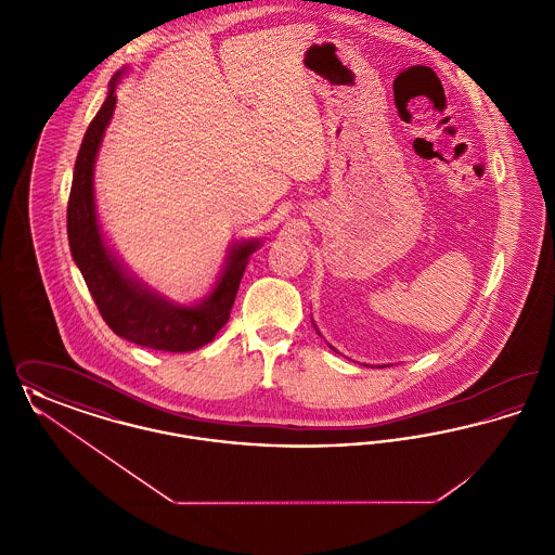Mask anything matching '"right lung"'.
Instances as JSON below:
<instances>
[{"label":"right lung","mask_w":555,"mask_h":555,"mask_svg":"<svg viewBox=\"0 0 555 555\" xmlns=\"http://www.w3.org/2000/svg\"><path fill=\"white\" fill-rule=\"evenodd\" d=\"M122 73L125 70L116 73L109 80L106 102L87 127L80 143L66 211L70 254L100 314L118 337L159 351H193L210 344L216 333L229 322L241 276L260 241H243L233 245L216 287L195 306L168 301L139 283L116 260L98 222L93 168L116 107V85Z\"/></svg>","instance_id":"right-lung-1"}]
</instances>
